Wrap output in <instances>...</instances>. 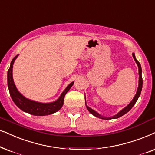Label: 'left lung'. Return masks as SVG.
<instances>
[{"label":"left lung","mask_w":155,"mask_h":155,"mask_svg":"<svg viewBox=\"0 0 155 155\" xmlns=\"http://www.w3.org/2000/svg\"><path fill=\"white\" fill-rule=\"evenodd\" d=\"M132 57H133L134 60H135L137 65L138 66V69H139V85H138V88H137V93L136 95H134V97L133 98V100H132L131 102H130V103L128 104L127 107H125L124 108H123L121 111L118 112L117 114H115L114 116H112L111 117H103V116L100 115V114H98L97 112L95 111L94 110L91 109V108L88 107V106L85 103V105H86V107H87V109L88 111H89L90 113L92 114H93L94 116H95V117H99L100 119H103V120H111V119H117V118H119L120 117H122V115H124V114H126L127 112H129L130 110L132 109V107H133L134 105V104L136 103V102L137 101L138 98H139L140 94H141V91H142V68H141V65H140V63L139 62L137 61V60L135 58V55H134V53H132Z\"/></svg>","instance_id":"1"}]
</instances>
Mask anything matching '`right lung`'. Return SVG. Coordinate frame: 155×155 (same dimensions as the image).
Masks as SVG:
<instances>
[{"label": "right lung", "instance_id": "obj_1", "mask_svg": "<svg viewBox=\"0 0 155 155\" xmlns=\"http://www.w3.org/2000/svg\"><path fill=\"white\" fill-rule=\"evenodd\" d=\"M18 56V55L15 56L13 59L12 60L11 66L8 70V86L10 95H11V97L14 103L23 111L35 116L48 115V114L55 113L58 110H60V108L63 105L65 95L69 91L70 87L73 86L74 82H72L70 85H68L65 90L62 92L60 97L55 102H49V103H42V102H35L33 100L27 99L23 95H21L18 90H17L13 79V73H12L13 67V65Z\"/></svg>", "mask_w": 155, "mask_h": 155}]
</instances>
